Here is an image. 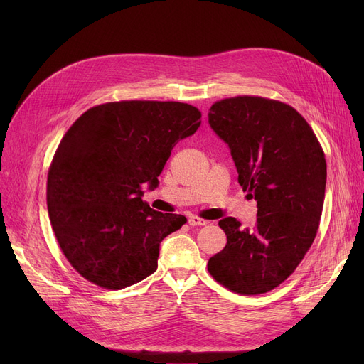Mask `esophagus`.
<instances>
[{"instance_id":"esophagus-1","label":"esophagus","mask_w":364,"mask_h":364,"mask_svg":"<svg viewBox=\"0 0 364 364\" xmlns=\"http://www.w3.org/2000/svg\"><path fill=\"white\" fill-rule=\"evenodd\" d=\"M188 224L190 225H206L208 224V221L206 220H203V218H199V217H190L188 218Z\"/></svg>"}]
</instances>
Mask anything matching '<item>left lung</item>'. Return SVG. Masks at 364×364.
Listing matches in <instances>:
<instances>
[{
	"mask_svg": "<svg viewBox=\"0 0 364 364\" xmlns=\"http://www.w3.org/2000/svg\"><path fill=\"white\" fill-rule=\"evenodd\" d=\"M209 125L228 144L239 184L258 206L257 225L218 223L227 243L208 272L240 295L270 292L311 247L326 188V159L313 128L292 106L259 95L215 102Z\"/></svg>",
	"mask_w": 364,
	"mask_h": 364,
	"instance_id": "1",
	"label": "left lung"
}]
</instances>
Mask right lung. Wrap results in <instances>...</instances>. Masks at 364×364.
Listing matches in <instances>:
<instances>
[{"label": "right lung", "instance_id": "1", "mask_svg": "<svg viewBox=\"0 0 364 364\" xmlns=\"http://www.w3.org/2000/svg\"><path fill=\"white\" fill-rule=\"evenodd\" d=\"M180 102L122 100L94 106L66 131L50 164L47 206L69 264L88 282L118 291L158 269L161 242L186 224L141 200L158 186L171 150L200 125Z\"/></svg>", "mask_w": 364, "mask_h": 364}]
</instances>
